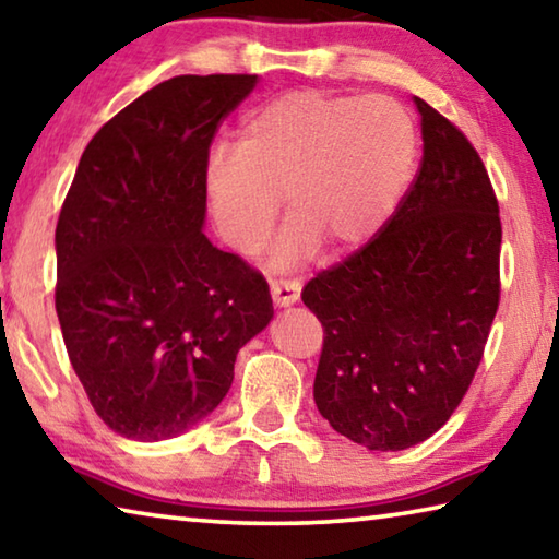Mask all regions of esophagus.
<instances>
[{
	"instance_id": "34e87169",
	"label": "esophagus",
	"mask_w": 559,
	"mask_h": 559,
	"mask_svg": "<svg viewBox=\"0 0 559 559\" xmlns=\"http://www.w3.org/2000/svg\"><path fill=\"white\" fill-rule=\"evenodd\" d=\"M270 292H272V299L277 307H289L295 305L299 299V282L295 280H270Z\"/></svg>"
}]
</instances>
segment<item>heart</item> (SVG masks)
<instances>
[{
  "instance_id": "1",
  "label": "heart",
  "mask_w": 559,
  "mask_h": 559,
  "mask_svg": "<svg viewBox=\"0 0 559 559\" xmlns=\"http://www.w3.org/2000/svg\"><path fill=\"white\" fill-rule=\"evenodd\" d=\"M418 155L416 123L389 96L289 91L260 106L237 148L215 145L203 193L219 237L240 254L267 242L285 198L289 223L272 260L289 267L319 245L346 254L373 240L404 198Z\"/></svg>"
}]
</instances>
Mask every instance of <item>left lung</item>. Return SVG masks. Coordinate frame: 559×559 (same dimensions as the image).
<instances>
[{"label": "left lung", "instance_id": "8db88e82", "mask_svg": "<svg viewBox=\"0 0 559 559\" xmlns=\"http://www.w3.org/2000/svg\"><path fill=\"white\" fill-rule=\"evenodd\" d=\"M414 100L424 158L408 193L373 240L301 289L324 329L319 414L369 451H404L451 418L500 301L488 170L461 128Z\"/></svg>", "mask_w": 559, "mask_h": 559}]
</instances>
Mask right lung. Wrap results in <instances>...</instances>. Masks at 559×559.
I'll return each instance as SVG.
<instances>
[{
	"label": "right lung",
	"mask_w": 559,
	"mask_h": 559,
	"mask_svg": "<svg viewBox=\"0 0 559 559\" xmlns=\"http://www.w3.org/2000/svg\"><path fill=\"white\" fill-rule=\"evenodd\" d=\"M254 73L173 76L88 141L57 223V314L100 420L173 438L215 411L272 319L267 280L207 240L203 163Z\"/></svg>",
	"instance_id": "add662e5"
}]
</instances>
